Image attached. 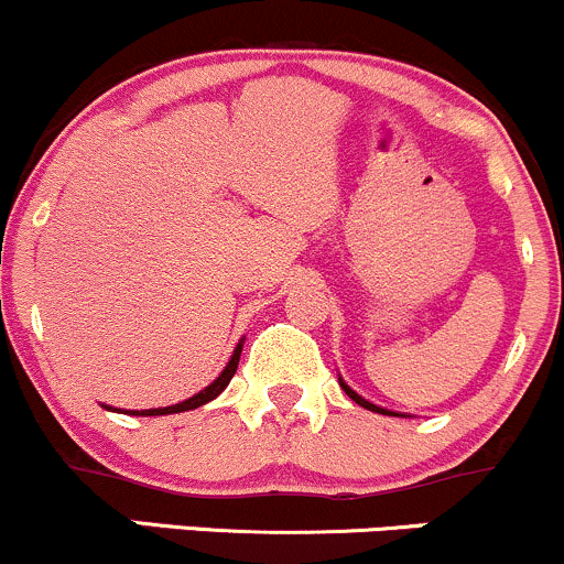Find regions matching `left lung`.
Instances as JSON below:
<instances>
[{
	"mask_svg": "<svg viewBox=\"0 0 564 564\" xmlns=\"http://www.w3.org/2000/svg\"><path fill=\"white\" fill-rule=\"evenodd\" d=\"M338 381H340V378H338ZM340 389H344L346 391V394H349L351 397V400L354 402H357V404H362V408H367V410H372V413H383V415H394V413H389V410H383V408H378V404H372V402H367V400H362V397H359L357 394V391H351L349 389V386H346L344 381H340Z\"/></svg>",
	"mask_w": 564,
	"mask_h": 564,
	"instance_id": "left-lung-1",
	"label": "left lung"
}]
</instances>
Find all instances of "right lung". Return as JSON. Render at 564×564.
Returning a JSON list of instances; mask_svg holds the SVG:
<instances>
[{
	"label": "right lung",
	"mask_w": 564,
	"mask_h": 564,
	"mask_svg": "<svg viewBox=\"0 0 564 564\" xmlns=\"http://www.w3.org/2000/svg\"><path fill=\"white\" fill-rule=\"evenodd\" d=\"M239 354H242V344H239L237 349H234L231 359H229V365H226V370L220 372V376H218V381H213L210 386H207L205 391H199V394H194L192 400H186V402H178V404H170V408L141 410V413H138V410H130V415H167V413H183V410H194V408H199V404H205V402L215 400V397H218L220 391H224L226 386H229V381H231V378H234V372H237V365H239Z\"/></svg>",
	"instance_id": "1"
}]
</instances>
